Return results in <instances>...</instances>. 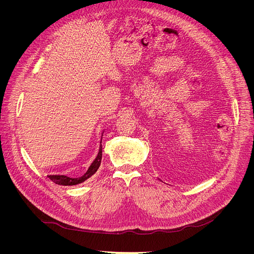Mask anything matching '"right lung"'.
Wrapping results in <instances>:
<instances>
[{"instance_id":"add662e5","label":"right lung","mask_w":254,"mask_h":254,"mask_svg":"<svg viewBox=\"0 0 254 254\" xmlns=\"http://www.w3.org/2000/svg\"><path fill=\"white\" fill-rule=\"evenodd\" d=\"M102 148L99 149L98 155L96 157V159L93 161V163L91 164V166L89 167L88 172L84 174L80 178H70V177H66V176H63V175H51L49 176V178L53 181L55 182L56 184H59V186H76V184H79L83 181H86L88 178H90L91 176H93L96 171L98 170L99 165H101L102 162Z\"/></svg>"}]
</instances>
